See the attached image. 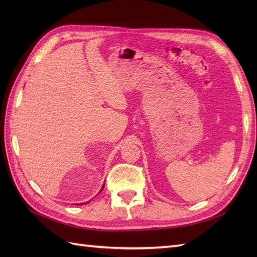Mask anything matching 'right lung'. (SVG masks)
Returning <instances> with one entry per match:
<instances>
[{
    "label": "right lung",
    "instance_id": "obj_1",
    "mask_svg": "<svg viewBox=\"0 0 257 257\" xmlns=\"http://www.w3.org/2000/svg\"><path fill=\"white\" fill-rule=\"evenodd\" d=\"M103 189H104V185H103V188H102V190H103Z\"/></svg>",
    "mask_w": 257,
    "mask_h": 257
}]
</instances>
